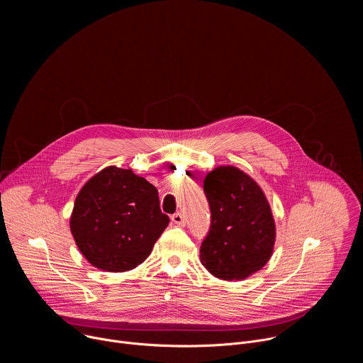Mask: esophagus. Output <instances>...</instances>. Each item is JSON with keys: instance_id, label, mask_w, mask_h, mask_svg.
Returning a JSON list of instances; mask_svg holds the SVG:
<instances>
[{"instance_id": "1", "label": "esophagus", "mask_w": 363, "mask_h": 363, "mask_svg": "<svg viewBox=\"0 0 363 363\" xmlns=\"http://www.w3.org/2000/svg\"><path fill=\"white\" fill-rule=\"evenodd\" d=\"M171 220H172V223L177 224V225H185V217H184V214H181V213H175V214L171 217Z\"/></svg>"}]
</instances>
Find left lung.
Instances as JSON below:
<instances>
[{"mask_svg": "<svg viewBox=\"0 0 363 363\" xmlns=\"http://www.w3.org/2000/svg\"><path fill=\"white\" fill-rule=\"evenodd\" d=\"M203 192L211 227L199 248L202 266L227 281L262 270L274 250L276 223L260 185L244 171L221 165L206 174Z\"/></svg>", "mask_w": 363, "mask_h": 363, "instance_id": "8db88e82", "label": "left lung"}]
</instances>
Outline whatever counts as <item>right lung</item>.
Listing matches in <instances>:
<instances>
[{
  "instance_id": "obj_1",
  "label": "right lung",
  "mask_w": 363,
  "mask_h": 363,
  "mask_svg": "<svg viewBox=\"0 0 363 363\" xmlns=\"http://www.w3.org/2000/svg\"><path fill=\"white\" fill-rule=\"evenodd\" d=\"M169 224L158 189L132 169L108 167L76 196L70 231L96 269L122 273L142 264Z\"/></svg>"
}]
</instances>
